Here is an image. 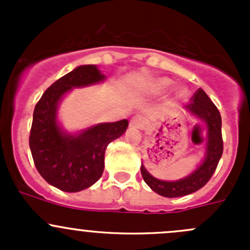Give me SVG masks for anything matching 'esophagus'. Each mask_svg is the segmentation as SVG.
<instances>
[{
    "label": "esophagus",
    "mask_w": 250,
    "mask_h": 250,
    "mask_svg": "<svg viewBox=\"0 0 250 250\" xmlns=\"http://www.w3.org/2000/svg\"><path fill=\"white\" fill-rule=\"evenodd\" d=\"M144 125H145V120H144L143 116L140 115H135L134 117L130 120V123L129 125L132 128H138V129H140V128L144 127Z\"/></svg>",
    "instance_id": "obj_1"
}]
</instances>
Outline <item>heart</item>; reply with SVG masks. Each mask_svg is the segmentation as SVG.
<instances>
[{
    "label": "heart",
    "mask_w": 250,
    "mask_h": 250,
    "mask_svg": "<svg viewBox=\"0 0 250 250\" xmlns=\"http://www.w3.org/2000/svg\"><path fill=\"white\" fill-rule=\"evenodd\" d=\"M170 85V81L168 78H160V80L155 81L152 83V89L156 90V92H161V90L167 89Z\"/></svg>",
    "instance_id": "1"
}]
</instances>
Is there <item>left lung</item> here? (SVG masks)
I'll return each mask as SVG.
<instances>
[{
  "label": "left lung",
  "instance_id": "obj_1",
  "mask_svg": "<svg viewBox=\"0 0 250 250\" xmlns=\"http://www.w3.org/2000/svg\"><path fill=\"white\" fill-rule=\"evenodd\" d=\"M185 109L197 115L206 123V128L203 127V132H207L206 137H203V141L207 144L206 160L190 176L178 181L158 180L150 175L141 165L140 170L144 181L156 193L165 197H181L203 188L215 172L224 151L220 112L202 88L196 90L190 104L186 105Z\"/></svg>",
  "mask_w": 250,
  "mask_h": 250
}]
</instances>
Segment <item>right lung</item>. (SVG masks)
I'll return each instance as SVG.
<instances>
[{
	"instance_id": "right-lung-1",
	"label": "right lung",
	"mask_w": 250,
	"mask_h": 250,
	"mask_svg": "<svg viewBox=\"0 0 250 250\" xmlns=\"http://www.w3.org/2000/svg\"><path fill=\"white\" fill-rule=\"evenodd\" d=\"M104 77L94 65L78 66L55 81L35 106L29 138L34 163L48 184L65 192L82 191L99 180L107 145L128 127L127 120L104 123L77 137L62 134L58 127L55 113L62 95L72 87L93 84Z\"/></svg>"
}]
</instances>
